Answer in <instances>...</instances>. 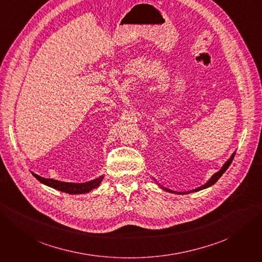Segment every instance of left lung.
Returning <instances> with one entry per match:
<instances>
[{"label":"left lung","mask_w":262,"mask_h":262,"mask_svg":"<svg viewBox=\"0 0 262 262\" xmlns=\"http://www.w3.org/2000/svg\"><path fill=\"white\" fill-rule=\"evenodd\" d=\"M234 156H235V152L231 155V157L228 158V160L224 163V165L222 166V168L217 171V172H215L214 173V175L207 181L205 182L204 185H202V186H200V187H198V188H195V189H193V190H190V191H186V192H177V191H173V190H170V189H167V188H165V187H163L162 185H160L158 184V182L156 181V179L155 178H153L155 181H156V184L160 186L163 190H165V191H167V192H170V193H176V194H188V193H191V192H196V191H200V190H203V189H207V188H209V187H211L212 185H214L215 184V182L221 178V176L223 175V173L226 171V169L229 167V165L232 164V162H233V158H234Z\"/></svg>","instance_id":"obj_1"}]
</instances>
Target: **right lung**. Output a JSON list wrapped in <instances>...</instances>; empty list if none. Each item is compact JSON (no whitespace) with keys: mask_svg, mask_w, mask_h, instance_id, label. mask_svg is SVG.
<instances>
[{"mask_svg":"<svg viewBox=\"0 0 262 262\" xmlns=\"http://www.w3.org/2000/svg\"><path fill=\"white\" fill-rule=\"evenodd\" d=\"M33 175L37 180L40 181L41 184L48 186V187H51L55 190H59V191L69 193V194H82V193L90 192L93 189L97 188L100 185L101 180L104 179V176H99L96 179L78 184V182H64V181H59V180H54V179L43 178L34 172H33Z\"/></svg>","mask_w":262,"mask_h":262,"instance_id":"add662e5","label":"right lung"}]
</instances>
